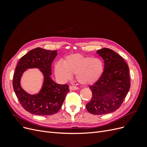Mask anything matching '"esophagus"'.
I'll list each match as a JSON object with an SVG mask.
<instances>
[{
    "label": "esophagus",
    "instance_id": "1",
    "mask_svg": "<svg viewBox=\"0 0 147 147\" xmlns=\"http://www.w3.org/2000/svg\"><path fill=\"white\" fill-rule=\"evenodd\" d=\"M69 89H70V90H78V88L77 87V86H69Z\"/></svg>",
    "mask_w": 147,
    "mask_h": 147
}]
</instances>
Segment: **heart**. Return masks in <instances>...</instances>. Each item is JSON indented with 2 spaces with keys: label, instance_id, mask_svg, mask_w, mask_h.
<instances>
[{
  "label": "heart",
  "instance_id": "obj_1",
  "mask_svg": "<svg viewBox=\"0 0 147 147\" xmlns=\"http://www.w3.org/2000/svg\"><path fill=\"white\" fill-rule=\"evenodd\" d=\"M104 71L101 60L82 54L67 56L63 61L57 62L55 67L56 77L63 81H67L71 75L75 74L77 80L83 85L96 82Z\"/></svg>",
  "mask_w": 147,
  "mask_h": 147
}]
</instances>
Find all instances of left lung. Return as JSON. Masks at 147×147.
I'll use <instances>...</instances> for the list:
<instances>
[{
    "label": "left lung",
    "mask_w": 147,
    "mask_h": 147,
    "mask_svg": "<svg viewBox=\"0 0 147 147\" xmlns=\"http://www.w3.org/2000/svg\"><path fill=\"white\" fill-rule=\"evenodd\" d=\"M104 62L101 77L90 88L92 97L86 108L93 115L115 112L121 105L131 86L129 67L121 56L109 48L96 52Z\"/></svg>",
    "instance_id": "obj_1"
}]
</instances>
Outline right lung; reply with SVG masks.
Listing matches in <instances>:
<instances>
[{"mask_svg": "<svg viewBox=\"0 0 147 147\" xmlns=\"http://www.w3.org/2000/svg\"><path fill=\"white\" fill-rule=\"evenodd\" d=\"M57 55L56 50H47L38 47L24 55L17 64L13 75V89L22 107L30 113L37 115L56 113L69 92L68 84H57L50 77L52 62ZM32 68H39L44 77L41 90L38 94L33 95L26 92L20 84L24 71Z\"/></svg>", "mask_w": 147, "mask_h": 147, "instance_id": "obj_1", "label": "right lung"}]
</instances>
